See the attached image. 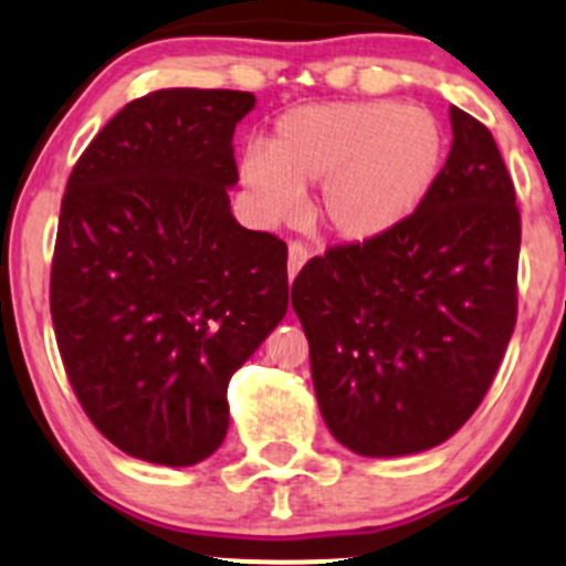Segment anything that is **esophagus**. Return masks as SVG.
Wrapping results in <instances>:
<instances>
[{
  "instance_id": "obj_1",
  "label": "esophagus",
  "mask_w": 566,
  "mask_h": 566,
  "mask_svg": "<svg viewBox=\"0 0 566 566\" xmlns=\"http://www.w3.org/2000/svg\"><path fill=\"white\" fill-rule=\"evenodd\" d=\"M308 258H311L308 247H305L303 242H290V255H287V274H290V282H292V279H295L297 271L303 269Z\"/></svg>"
}]
</instances>
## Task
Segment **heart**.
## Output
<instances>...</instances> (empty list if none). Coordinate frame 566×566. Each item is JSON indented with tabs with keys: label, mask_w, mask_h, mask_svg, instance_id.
Returning <instances> with one entry per match:
<instances>
[{
	"label": "heart",
	"mask_w": 566,
	"mask_h": 566,
	"mask_svg": "<svg viewBox=\"0 0 566 566\" xmlns=\"http://www.w3.org/2000/svg\"><path fill=\"white\" fill-rule=\"evenodd\" d=\"M444 122L428 106L399 101L316 103L276 122L269 148L250 146L242 180L269 218H290L305 186L322 179L316 218L348 244H367L405 226L439 184Z\"/></svg>",
	"instance_id": "heart-1"
}]
</instances>
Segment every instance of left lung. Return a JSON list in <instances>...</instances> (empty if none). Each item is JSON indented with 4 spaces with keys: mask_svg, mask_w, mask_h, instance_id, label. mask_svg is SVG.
I'll return each mask as SVG.
<instances>
[{
    "mask_svg": "<svg viewBox=\"0 0 566 566\" xmlns=\"http://www.w3.org/2000/svg\"><path fill=\"white\" fill-rule=\"evenodd\" d=\"M439 184L405 226L335 244L292 282L322 418L350 452L450 439L482 405L516 327L522 216L497 143L450 108Z\"/></svg>",
    "mask_w": 566,
    "mask_h": 566,
    "instance_id": "1",
    "label": "left lung"
}]
</instances>
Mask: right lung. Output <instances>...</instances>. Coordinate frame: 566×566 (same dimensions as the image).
Returning a JSON list of instances; mask_svg holds the SVG:
<instances>
[{
  "mask_svg": "<svg viewBox=\"0 0 566 566\" xmlns=\"http://www.w3.org/2000/svg\"><path fill=\"white\" fill-rule=\"evenodd\" d=\"M239 90L129 101L69 175L50 271L63 367L133 458L193 465L229 428L231 375L287 314V244L231 216Z\"/></svg>",
  "mask_w": 566,
  "mask_h": 566,
  "instance_id": "obj_1",
  "label": "right lung"
}]
</instances>
